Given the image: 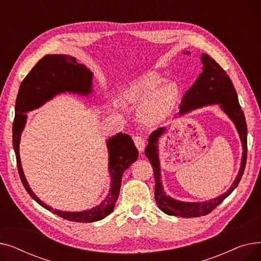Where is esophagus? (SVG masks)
<instances>
[{
  "label": "esophagus",
  "instance_id": "34e87169",
  "mask_svg": "<svg viewBox=\"0 0 261 261\" xmlns=\"http://www.w3.org/2000/svg\"><path fill=\"white\" fill-rule=\"evenodd\" d=\"M134 144L136 146V148H138V150L140 152H143L145 150V141L144 139L142 138V136H135L134 138Z\"/></svg>",
  "mask_w": 261,
  "mask_h": 261
}]
</instances>
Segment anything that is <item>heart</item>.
Instances as JSON below:
<instances>
[{"label": "heart", "mask_w": 261, "mask_h": 261, "mask_svg": "<svg viewBox=\"0 0 261 261\" xmlns=\"http://www.w3.org/2000/svg\"><path fill=\"white\" fill-rule=\"evenodd\" d=\"M164 79L155 72H146L135 77L123 90V97L139 106L140 118L149 125L167 117L179 100L180 91L174 82L164 84Z\"/></svg>", "instance_id": "obj_1"}]
</instances>
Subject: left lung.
Instances as JSON below:
<instances>
[{
    "label": "left lung",
    "instance_id": "obj_1",
    "mask_svg": "<svg viewBox=\"0 0 261 261\" xmlns=\"http://www.w3.org/2000/svg\"><path fill=\"white\" fill-rule=\"evenodd\" d=\"M184 54H189V51H184ZM201 62L203 64L202 73L199 75L193 87L184 95L179 116L185 115L194 111V110L203 107L218 105L237 129L242 145V156L236 179L224 194L204 202H184L175 200L165 193L161 180L162 175L159 155V141L160 138H162V135L165 133L166 129L165 127L158 128L150 134L145 154L151 163L154 172V198L156 204L159 208L165 214L181 218H194L207 215L214 211L225 198H227L232 193V190L238 186L241 180L245 168L246 152H248V143H246L248 128H246L244 114L239 105L236 90L232 86L229 76L220 65L206 54H202Z\"/></svg>",
    "mask_w": 261,
    "mask_h": 261
}]
</instances>
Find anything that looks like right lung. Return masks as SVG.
I'll return each instance as SVG.
<instances>
[{
    "label": "right lung",
    "mask_w": 261,
    "mask_h": 261,
    "mask_svg": "<svg viewBox=\"0 0 261 261\" xmlns=\"http://www.w3.org/2000/svg\"><path fill=\"white\" fill-rule=\"evenodd\" d=\"M93 73L85 64L77 62L70 55H46L30 72L19 89L16 101V119L12 126V145L17 158V165L23 186L27 193L41 206L65 220L75 222L99 221L111 214L119 196L121 177L138 160L139 151L131 139L125 133H117L107 140L109 152V172L111 177L110 190L106 198L91 210L82 212H64L55 210L41 201L32 188L23 172L20 159V141L27 119L26 113L43 106L55 96L63 93L89 96L93 93ZM24 115L23 116L22 114Z\"/></svg>",
    "instance_id": "right-lung-1"
}]
</instances>
